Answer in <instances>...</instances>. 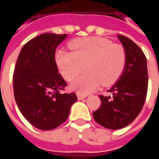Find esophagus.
<instances>
[{
	"instance_id": "obj_1",
	"label": "esophagus",
	"mask_w": 159,
	"mask_h": 159,
	"mask_svg": "<svg viewBox=\"0 0 159 159\" xmlns=\"http://www.w3.org/2000/svg\"><path fill=\"white\" fill-rule=\"evenodd\" d=\"M77 97H78V99H79V100H82V99H84V98H86V97H87V95H82V94H80V93H78V94H77Z\"/></svg>"
}]
</instances>
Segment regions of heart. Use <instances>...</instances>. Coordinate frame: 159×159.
Masks as SVG:
<instances>
[{
	"label": "heart",
	"instance_id": "1",
	"mask_svg": "<svg viewBox=\"0 0 159 159\" xmlns=\"http://www.w3.org/2000/svg\"><path fill=\"white\" fill-rule=\"evenodd\" d=\"M70 51L59 49L55 60L61 75L67 81L86 72L70 85L80 94H89L102 84L110 86L123 74L126 64L124 48L99 37L80 38L69 43Z\"/></svg>",
	"mask_w": 159,
	"mask_h": 159
}]
</instances>
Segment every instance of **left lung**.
Wrapping results in <instances>:
<instances>
[{"label":"left lung","instance_id":"left-lung-1","mask_svg":"<svg viewBox=\"0 0 159 159\" xmlns=\"http://www.w3.org/2000/svg\"><path fill=\"white\" fill-rule=\"evenodd\" d=\"M126 54L123 74L108 92L100 95L101 106L93 112L95 120L103 127L116 130L132 123L141 112L148 91L147 59L143 50L129 38L118 35Z\"/></svg>","mask_w":159,"mask_h":159}]
</instances>
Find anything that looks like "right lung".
<instances>
[{
	"label": "right lung",
	"instance_id": "add662e5",
	"mask_svg": "<svg viewBox=\"0 0 159 159\" xmlns=\"http://www.w3.org/2000/svg\"><path fill=\"white\" fill-rule=\"evenodd\" d=\"M67 34H43L22 48L13 73L14 96L28 122L40 130H51L67 119L75 93H63L67 86L55 60L57 46Z\"/></svg>",
	"mask_w": 159,
	"mask_h": 159
}]
</instances>
